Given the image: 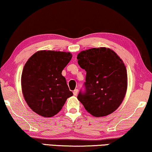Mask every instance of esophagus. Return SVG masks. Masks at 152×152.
<instances>
[{"label": "esophagus", "instance_id": "obj_1", "mask_svg": "<svg viewBox=\"0 0 152 152\" xmlns=\"http://www.w3.org/2000/svg\"><path fill=\"white\" fill-rule=\"evenodd\" d=\"M78 89H74V91H73L74 95V96H76V95H77V94H78Z\"/></svg>", "mask_w": 152, "mask_h": 152}]
</instances>
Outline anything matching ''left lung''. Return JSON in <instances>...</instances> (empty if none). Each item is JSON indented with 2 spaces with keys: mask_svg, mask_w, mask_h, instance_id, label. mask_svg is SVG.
<instances>
[{
  "mask_svg": "<svg viewBox=\"0 0 152 152\" xmlns=\"http://www.w3.org/2000/svg\"><path fill=\"white\" fill-rule=\"evenodd\" d=\"M77 59L87 72L85 90L80 91L78 100L94 116L112 114L121 105L127 91V74L123 61L106 48L82 51Z\"/></svg>",
  "mask_w": 152,
  "mask_h": 152,
  "instance_id": "1",
  "label": "left lung"
}]
</instances>
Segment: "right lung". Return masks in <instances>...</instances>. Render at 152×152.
I'll return each mask as SVG.
<instances>
[{
    "instance_id": "obj_1",
    "label": "right lung",
    "mask_w": 152,
    "mask_h": 152,
    "mask_svg": "<svg viewBox=\"0 0 152 152\" xmlns=\"http://www.w3.org/2000/svg\"><path fill=\"white\" fill-rule=\"evenodd\" d=\"M72 57L69 52L42 50L25 63L21 76L23 94L29 107L40 116H55L73 95L62 75Z\"/></svg>"
}]
</instances>
